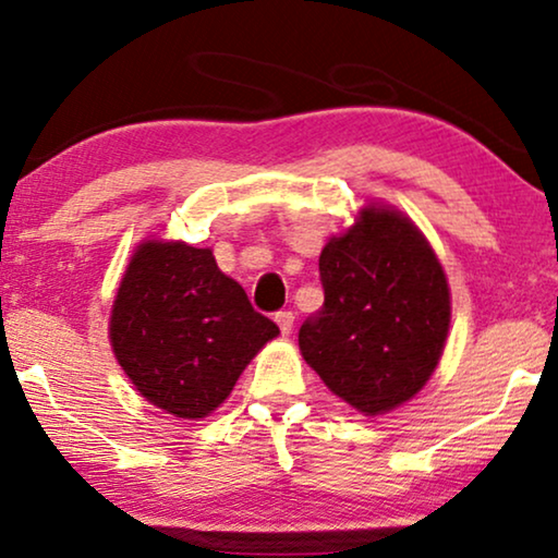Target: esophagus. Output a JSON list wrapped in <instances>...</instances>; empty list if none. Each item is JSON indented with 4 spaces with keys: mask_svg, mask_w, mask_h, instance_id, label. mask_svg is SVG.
<instances>
[{
    "mask_svg": "<svg viewBox=\"0 0 558 558\" xmlns=\"http://www.w3.org/2000/svg\"><path fill=\"white\" fill-rule=\"evenodd\" d=\"M277 325H279V330H281V335H289L292 332V327H294V312H289V310H284V312H277Z\"/></svg>",
    "mask_w": 558,
    "mask_h": 558,
    "instance_id": "esophagus-1",
    "label": "esophagus"
}]
</instances>
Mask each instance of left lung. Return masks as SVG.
I'll return each instance as SVG.
<instances>
[{
    "instance_id": "left-lung-1",
    "label": "left lung",
    "mask_w": 558,
    "mask_h": 558,
    "mask_svg": "<svg viewBox=\"0 0 558 558\" xmlns=\"http://www.w3.org/2000/svg\"><path fill=\"white\" fill-rule=\"evenodd\" d=\"M325 304L300 327V350L335 396L365 416L422 391L445 350L447 274L411 218L371 203L319 254Z\"/></svg>"
}]
</instances>
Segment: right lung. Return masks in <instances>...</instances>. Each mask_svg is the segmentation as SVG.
I'll list each match as a JSON object with an SVG mask.
<instances>
[{"label":"right lung","instance_id":"add662e5","mask_svg":"<svg viewBox=\"0 0 558 558\" xmlns=\"http://www.w3.org/2000/svg\"><path fill=\"white\" fill-rule=\"evenodd\" d=\"M279 335L210 248L142 241L111 307L113 355L136 391L178 418H205Z\"/></svg>","mask_w":558,"mask_h":558}]
</instances>
